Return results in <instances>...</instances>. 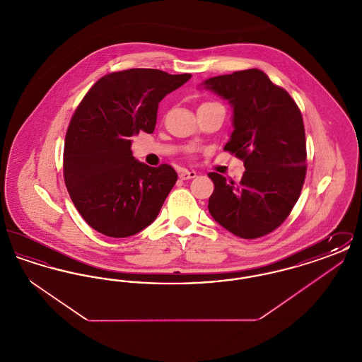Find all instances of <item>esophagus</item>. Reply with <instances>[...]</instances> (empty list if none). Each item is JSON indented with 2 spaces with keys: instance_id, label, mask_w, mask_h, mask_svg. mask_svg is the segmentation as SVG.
I'll list each match as a JSON object with an SVG mask.
<instances>
[{
  "instance_id": "34e87169",
  "label": "esophagus",
  "mask_w": 362,
  "mask_h": 362,
  "mask_svg": "<svg viewBox=\"0 0 362 362\" xmlns=\"http://www.w3.org/2000/svg\"><path fill=\"white\" fill-rule=\"evenodd\" d=\"M195 176H197V173H195V171H192V170H186V168H183V170H180V171H179V177H180L182 180L194 179Z\"/></svg>"
}]
</instances>
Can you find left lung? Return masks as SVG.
I'll return each instance as SVG.
<instances>
[{
    "label": "left lung",
    "mask_w": 362,
    "mask_h": 362,
    "mask_svg": "<svg viewBox=\"0 0 362 362\" xmlns=\"http://www.w3.org/2000/svg\"><path fill=\"white\" fill-rule=\"evenodd\" d=\"M201 86L230 104L233 132L224 151L244 161L240 183L209 173L211 217L230 233L257 239L282 224L296 205L307 173L305 130L291 95L259 69L205 80Z\"/></svg>",
    "instance_id": "8db88e82"
}]
</instances>
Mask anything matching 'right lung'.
<instances>
[{
  "mask_svg": "<svg viewBox=\"0 0 362 362\" xmlns=\"http://www.w3.org/2000/svg\"><path fill=\"white\" fill-rule=\"evenodd\" d=\"M189 78L157 69L110 73L77 107L65 138L64 177L95 230L127 238L158 216L177 173L168 164L153 168L136 160L130 137L153 133L158 103Z\"/></svg>",
  "mask_w": 362,
  "mask_h": 362,
  "instance_id": "right-lung-1",
  "label": "right lung"
}]
</instances>
